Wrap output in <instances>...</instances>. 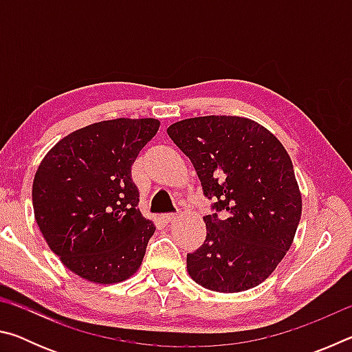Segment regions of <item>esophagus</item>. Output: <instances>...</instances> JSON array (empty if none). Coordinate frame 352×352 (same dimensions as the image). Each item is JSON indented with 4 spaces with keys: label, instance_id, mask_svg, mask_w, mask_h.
<instances>
[{
    "label": "esophagus",
    "instance_id": "34e87169",
    "mask_svg": "<svg viewBox=\"0 0 352 352\" xmlns=\"http://www.w3.org/2000/svg\"><path fill=\"white\" fill-rule=\"evenodd\" d=\"M177 217H178V216H177L175 212H168V214H162V217H160V219H162L163 222H164L166 225H168V223H170V222H174V220H175Z\"/></svg>",
    "mask_w": 352,
    "mask_h": 352
}]
</instances>
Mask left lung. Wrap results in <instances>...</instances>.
Segmentation results:
<instances>
[{"label": "left lung", "mask_w": 352, "mask_h": 352, "mask_svg": "<svg viewBox=\"0 0 352 352\" xmlns=\"http://www.w3.org/2000/svg\"><path fill=\"white\" fill-rule=\"evenodd\" d=\"M168 135L214 201L204 217V245L188 253L189 276L223 294L256 287L289 252L300 223L301 194L287 151L265 127L239 116L183 119Z\"/></svg>", "instance_id": "1"}]
</instances>
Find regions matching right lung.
<instances>
[{"label": "right lung", "mask_w": 352, "mask_h": 352, "mask_svg": "<svg viewBox=\"0 0 352 352\" xmlns=\"http://www.w3.org/2000/svg\"><path fill=\"white\" fill-rule=\"evenodd\" d=\"M158 127L152 118L91 124L58 141L35 172L38 228L80 278L115 284L140 269L155 225L138 208L132 164Z\"/></svg>", "instance_id": "right-lung-1"}]
</instances>
